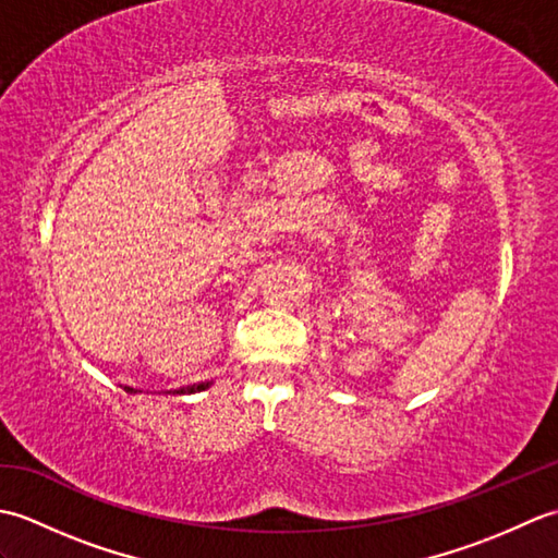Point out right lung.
<instances>
[{
    "instance_id": "right-lung-1",
    "label": "right lung",
    "mask_w": 558,
    "mask_h": 558,
    "mask_svg": "<svg viewBox=\"0 0 558 558\" xmlns=\"http://www.w3.org/2000/svg\"><path fill=\"white\" fill-rule=\"evenodd\" d=\"M213 381H198V384H192V386H182V388H174V390H168V393H180V396H186V393H201V390L210 388ZM126 393H141V390L132 388V386H124Z\"/></svg>"
}]
</instances>
